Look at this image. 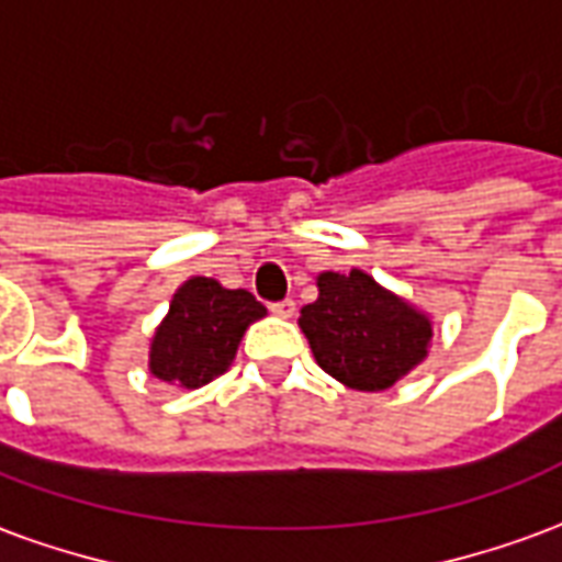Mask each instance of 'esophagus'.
I'll return each instance as SVG.
<instances>
[{
	"label": "esophagus",
	"mask_w": 562,
	"mask_h": 562,
	"mask_svg": "<svg viewBox=\"0 0 562 562\" xmlns=\"http://www.w3.org/2000/svg\"><path fill=\"white\" fill-rule=\"evenodd\" d=\"M270 313L280 318H292L294 316V301L292 297H282V301H273L270 304Z\"/></svg>",
	"instance_id": "obj_1"
}]
</instances>
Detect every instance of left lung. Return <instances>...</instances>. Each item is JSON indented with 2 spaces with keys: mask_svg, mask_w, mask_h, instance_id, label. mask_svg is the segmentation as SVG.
<instances>
[{
  "mask_svg": "<svg viewBox=\"0 0 562 562\" xmlns=\"http://www.w3.org/2000/svg\"><path fill=\"white\" fill-rule=\"evenodd\" d=\"M297 325L318 367L358 391H382L406 376L434 337L430 322L361 270L322 273L318 297Z\"/></svg>",
  "mask_w": 562,
  "mask_h": 562,
  "instance_id": "8db88e82",
  "label": "left lung"
}]
</instances>
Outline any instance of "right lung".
<instances>
[{"label":"right lung","mask_w":562,"mask_h":562,"mask_svg":"<svg viewBox=\"0 0 562 562\" xmlns=\"http://www.w3.org/2000/svg\"><path fill=\"white\" fill-rule=\"evenodd\" d=\"M265 316L246 289H222L192 277L173 294L171 310L149 346V373L180 389H201L228 370L244 330Z\"/></svg>","instance_id":"add662e5"}]
</instances>
